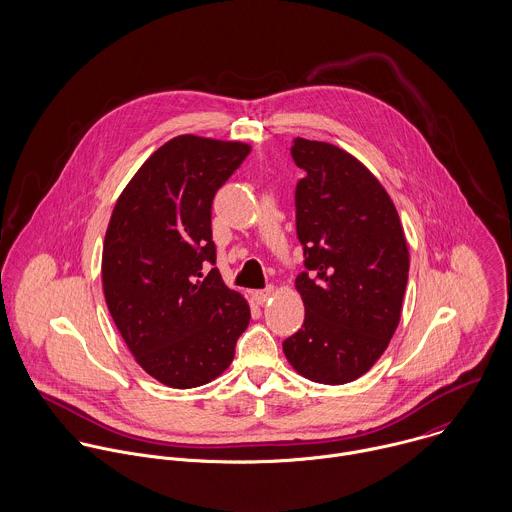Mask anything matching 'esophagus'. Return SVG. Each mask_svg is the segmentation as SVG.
Masks as SVG:
<instances>
[{"mask_svg":"<svg viewBox=\"0 0 512 512\" xmlns=\"http://www.w3.org/2000/svg\"><path fill=\"white\" fill-rule=\"evenodd\" d=\"M272 293H274V288H272V286H266V288L256 290V292L252 293V297H254V301H256V303H260V305H262V303H264Z\"/></svg>","mask_w":512,"mask_h":512,"instance_id":"obj_1","label":"esophagus"}]
</instances>
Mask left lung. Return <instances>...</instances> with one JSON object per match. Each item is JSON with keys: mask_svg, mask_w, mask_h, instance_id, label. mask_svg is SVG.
Returning a JSON list of instances; mask_svg holds the SVG:
<instances>
[{"mask_svg": "<svg viewBox=\"0 0 512 512\" xmlns=\"http://www.w3.org/2000/svg\"><path fill=\"white\" fill-rule=\"evenodd\" d=\"M292 157L305 171L295 185L305 319L282 347L301 376L345 384L378 361L398 327L408 246L388 193L351 153L297 138Z\"/></svg>", "mask_w": 512, "mask_h": 512, "instance_id": "8db88e82", "label": "left lung"}]
</instances>
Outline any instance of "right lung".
<instances>
[{"label":"right lung","mask_w":512,"mask_h":512,"mask_svg":"<svg viewBox=\"0 0 512 512\" xmlns=\"http://www.w3.org/2000/svg\"><path fill=\"white\" fill-rule=\"evenodd\" d=\"M250 146L177 136L149 155L120 195L104 238L108 311L138 365L171 388L217 378L250 323L224 286L213 199Z\"/></svg>","instance_id":"add662e5"}]
</instances>
